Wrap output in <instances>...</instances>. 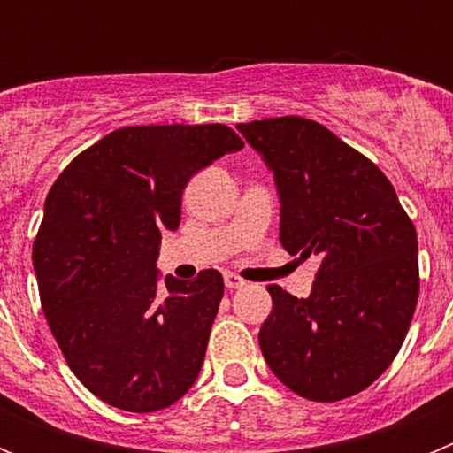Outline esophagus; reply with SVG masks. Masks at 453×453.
Segmentation results:
<instances>
[{"label": "esophagus", "instance_id": "obj_1", "mask_svg": "<svg viewBox=\"0 0 453 453\" xmlns=\"http://www.w3.org/2000/svg\"><path fill=\"white\" fill-rule=\"evenodd\" d=\"M224 283H226V288H231V290H238V288L245 286V279L238 274H234V272H224Z\"/></svg>", "mask_w": 453, "mask_h": 453}]
</instances>
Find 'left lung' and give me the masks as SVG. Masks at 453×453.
Instances as JSON below:
<instances>
[{
  "label": "left lung",
  "instance_id": "left-lung-1",
  "mask_svg": "<svg viewBox=\"0 0 453 453\" xmlns=\"http://www.w3.org/2000/svg\"><path fill=\"white\" fill-rule=\"evenodd\" d=\"M238 131L274 172L283 250L319 258L308 299L267 286V365L311 402L358 395L395 361L418 306L415 224L386 174L319 122L286 115Z\"/></svg>",
  "mask_w": 453,
  "mask_h": 453
}]
</instances>
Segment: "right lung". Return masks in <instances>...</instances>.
Masks as SVG:
<instances>
[{
  "mask_svg": "<svg viewBox=\"0 0 453 453\" xmlns=\"http://www.w3.org/2000/svg\"><path fill=\"white\" fill-rule=\"evenodd\" d=\"M245 147L224 124H150L108 134L61 172L34 240L40 303L65 363L102 402L154 413L202 370L222 274L158 286V242L177 229L195 172Z\"/></svg>",
  "mask_w": 453,
  "mask_h": 453,
  "instance_id": "obj_1",
  "label": "right lung"
}]
</instances>
